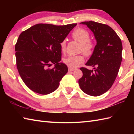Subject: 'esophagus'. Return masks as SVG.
Instances as JSON below:
<instances>
[{
  "label": "esophagus",
  "instance_id": "obj_1",
  "mask_svg": "<svg viewBox=\"0 0 134 134\" xmlns=\"http://www.w3.org/2000/svg\"><path fill=\"white\" fill-rule=\"evenodd\" d=\"M74 70H75L74 69H72V68H70V67L69 68V72L74 71Z\"/></svg>",
  "mask_w": 134,
  "mask_h": 134
}]
</instances>
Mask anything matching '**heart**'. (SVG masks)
Masks as SVG:
<instances>
[{
	"instance_id": "heart-1",
	"label": "heart",
	"mask_w": 134,
	"mask_h": 134,
	"mask_svg": "<svg viewBox=\"0 0 134 134\" xmlns=\"http://www.w3.org/2000/svg\"><path fill=\"white\" fill-rule=\"evenodd\" d=\"M72 37L81 44V51L85 55H89L92 53L93 44L89 40L90 35L86 30L81 27L76 28L72 33ZM62 51L65 49V41L63 40L60 44ZM85 60L82 55L70 56L64 60V63L70 68H75L82 63Z\"/></svg>"
}]
</instances>
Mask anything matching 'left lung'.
<instances>
[{
    "instance_id": "8db88e82",
    "label": "left lung",
    "mask_w": 134,
    "mask_h": 134,
    "mask_svg": "<svg viewBox=\"0 0 134 134\" xmlns=\"http://www.w3.org/2000/svg\"><path fill=\"white\" fill-rule=\"evenodd\" d=\"M93 33L96 40L92 56L86 63L93 70L82 67L83 76L78 83L87 94L99 96L107 92L114 83L122 60L120 38L110 26L94 21L83 22Z\"/></svg>"
}]
</instances>
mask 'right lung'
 <instances>
[{"instance_id":"1","label":"right lung","mask_w":134,"mask_h":134,"mask_svg":"<svg viewBox=\"0 0 134 134\" xmlns=\"http://www.w3.org/2000/svg\"><path fill=\"white\" fill-rule=\"evenodd\" d=\"M76 25L37 24L19 35L15 45L16 67L25 84L34 92L48 94L55 91L68 72L60 62L61 42ZM54 64L53 69L47 67Z\"/></svg>"}]
</instances>
